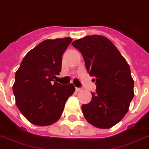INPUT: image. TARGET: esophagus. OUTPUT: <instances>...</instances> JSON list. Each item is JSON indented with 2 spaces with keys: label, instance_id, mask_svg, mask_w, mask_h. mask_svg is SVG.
Listing matches in <instances>:
<instances>
[{
  "label": "esophagus",
  "instance_id": "34e87169",
  "mask_svg": "<svg viewBox=\"0 0 149 149\" xmlns=\"http://www.w3.org/2000/svg\"><path fill=\"white\" fill-rule=\"evenodd\" d=\"M75 89L77 92H79V91H81V90H82L83 89H82V88H79V87H76Z\"/></svg>",
  "mask_w": 149,
  "mask_h": 149
}]
</instances>
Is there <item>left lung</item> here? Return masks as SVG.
I'll return each instance as SVG.
<instances>
[{
	"label": "left lung",
	"instance_id": "8db88e82",
	"mask_svg": "<svg viewBox=\"0 0 149 149\" xmlns=\"http://www.w3.org/2000/svg\"><path fill=\"white\" fill-rule=\"evenodd\" d=\"M71 44L81 53L97 85L91 101L81 105L84 117L97 128L109 129L123 119L134 96L129 64L116 45L102 35H88Z\"/></svg>",
	"mask_w": 149,
	"mask_h": 149
}]
</instances>
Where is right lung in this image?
I'll return each mask as SVG.
<instances>
[{
	"instance_id": "add662e5",
	"label": "right lung",
	"mask_w": 149,
	"mask_h": 149,
	"mask_svg": "<svg viewBox=\"0 0 149 149\" xmlns=\"http://www.w3.org/2000/svg\"><path fill=\"white\" fill-rule=\"evenodd\" d=\"M71 41L70 38L43 41L26 53L15 72L12 87L15 104L33 125L46 126L59 120L66 101L75 91L72 83L52 84L61 71L62 56Z\"/></svg>"
}]
</instances>
